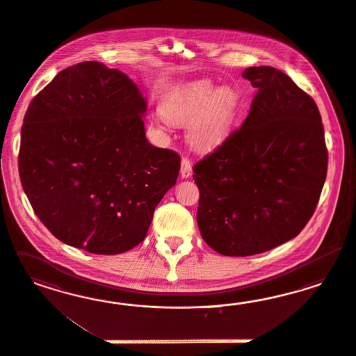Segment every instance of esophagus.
I'll return each mask as SVG.
<instances>
[{"label": "esophagus", "mask_w": 356, "mask_h": 356, "mask_svg": "<svg viewBox=\"0 0 356 356\" xmlns=\"http://www.w3.org/2000/svg\"><path fill=\"white\" fill-rule=\"evenodd\" d=\"M180 173L183 179H188L192 173V162L188 156H183L181 159V167H180Z\"/></svg>", "instance_id": "1"}]
</instances>
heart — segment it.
Wrapping results in <instances>:
<instances>
[{
    "instance_id": "obj_1",
    "label": "heart",
    "mask_w": 356,
    "mask_h": 356,
    "mask_svg": "<svg viewBox=\"0 0 356 356\" xmlns=\"http://www.w3.org/2000/svg\"><path fill=\"white\" fill-rule=\"evenodd\" d=\"M240 111V95L231 87H216L209 79L172 90L163 99L162 116L151 127L163 129L165 120L186 124V137L194 147L211 150L229 136Z\"/></svg>"
}]
</instances>
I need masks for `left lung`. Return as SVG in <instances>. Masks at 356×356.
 <instances>
[{"instance_id": "left-lung-1", "label": "left lung", "mask_w": 356, "mask_h": 356, "mask_svg": "<svg viewBox=\"0 0 356 356\" xmlns=\"http://www.w3.org/2000/svg\"><path fill=\"white\" fill-rule=\"evenodd\" d=\"M257 90L241 128L195 163L197 225L223 256L268 252L300 234L327 171L320 111L312 97L271 66L244 70Z\"/></svg>"}]
</instances>
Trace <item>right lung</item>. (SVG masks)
I'll list each match as a JSON object with an SVG mask.
<instances>
[{
    "instance_id": "1",
    "label": "right lung",
    "mask_w": 356,
    "mask_h": 356,
    "mask_svg": "<svg viewBox=\"0 0 356 356\" xmlns=\"http://www.w3.org/2000/svg\"><path fill=\"white\" fill-rule=\"evenodd\" d=\"M145 112L129 78L97 61L66 67L30 103L18 158L22 186L65 244L120 254L146 237L181 159L147 140Z\"/></svg>"
}]
</instances>
